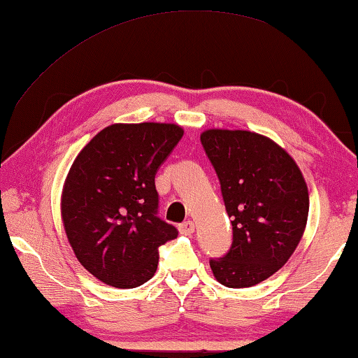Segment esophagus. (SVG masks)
Masks as SVG:
<instances>
[{
	"mask_svg": "<svg viewBox=\"0 0 358 358\" xmlns=\"http://www.w3.org/2000/svg\"><path fill=\"white\" fill-rule=\"evenodd\" d=\"M194 229H195V223L190 222V220H187V222H184V223L179 224V231H180V234H185V236H189V234H192Z\"/></svg>",
	"mask_w": 358,
	"mask_h": 358,
	"instance_id": "obj_1",
	"label": "esophagus"
}]
</instances>
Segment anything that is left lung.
Here are the masks:
<instances>
[{
	"instance_id": "obj_1",
	"label": "left lung",
	"mask_w": 358,
	"mask_h": 358,
	"mask_svg": "<svg viewBox=\"0 0 358 358\" xmlns=\"http://www.w3.org/2000/svg\"><path fill=\"white\" fill-rule=\"evenodd\" d=\"M200 141L233 227L231 248L223 257L210 259V267L224 287L257 285L300 243L310 210L306 182L290 155L262 135L207 130Z\"/></svg>"
}]
</instances>
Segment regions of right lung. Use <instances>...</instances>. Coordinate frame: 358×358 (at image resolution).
I'll list each match as a JSON object with an SVG mask.
<instances>
[{"mask_svg": "<svg viewBox=\"0 0 358 358\" xmlns=\"http://www.w3.org/2000/svg\"><path fill=\"white\" fill-rule=\"evenodd\" d=\"M182 135L173 124H115L76 156L63 187V224L81 266L107 285H143L159 248L178 238L158 217L155 176Z\"/></svg>", "mask_w": 358, "mask_h": 358, "instance_id": "1", "label": "right lung"}]
</instances>
